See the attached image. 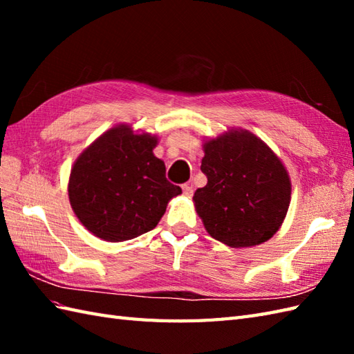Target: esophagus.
I'll list each match as a JSON object with an SVG mask.
<instances>
[{
	"label": "esophagus",
	"mask_w": 354,
	"mask_h": 354,
	"mask_svg": "<svg viewBox=\"0 0 354 354\" xmlns=\"http://www.w3.org/2000/svg\"><path fill=\"white\" fill-rule=\"evenodd\" d=\"M183 193H184V196L190 198L193 194V185L192 184H184L183 185Z\"/></svg>",
	"instance_id": "obj_1"
}]
</instances>
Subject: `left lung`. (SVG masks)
<instances>
[{"label":"left lung","instance_id":"8db88e82","mask_svg":"<svg viewBox=\"0 0 354 354\" xmlns=\"http://www.w3.org/2000/svg\"><path fill=\"white\" fill-rule=\"evenodd\" d=\"M201 170L208 183L193 204L207 232L230 248L268 242L290 205L292 183L283 161L251 131L231 127L202 140Z\"/></svg>","mask_w":354,"mask_h":354}]
</instances>
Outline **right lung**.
<instances>
[{
	"instance_id": "right-lung-1",
	"label": "right lung",
	"mask_w": 354,
	"mask_h": 354,
	"mask_svg": "<svg viewBox=\"0 0 354 354\" xmlns=\"http://www.w3.org/2000/svg\"><path fill=\"white\" fill-rule=\"evenodd\" d=\"M158 141V135L132 124H115L74 161L68 199L91 234L114 243L145 234L183 193L165 179V164L153 153Z\"/></svg>"
}]
</instances>
